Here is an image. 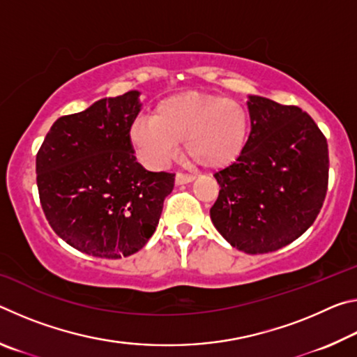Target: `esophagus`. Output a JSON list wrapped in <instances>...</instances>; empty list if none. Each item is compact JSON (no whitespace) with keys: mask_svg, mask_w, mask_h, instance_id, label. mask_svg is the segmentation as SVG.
Returning <instances> with one entry per match:
<instances>
[{"mask_svg":"<svg viewBox=\"0 0 357 357\" xmlns=\"http://www.w3.org/2000/svg\"><path fill=\"white\" fill-rule=\"evenodd\" d=\"M193 179H195V176H192V174H184V173H178V174H176V176H174V184H176V185H184V184H190Z\"/></svg>","mask_w":357,"mask_h":357,"instance_id":"esophagus-1","label":"esophagus"}]
</instances>
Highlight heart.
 I'll return each mask as SVG.
<instances>
[{"mask_svg":"<svg viewBox=\"0 0 357 357\" xmlns=\"http://www.w3.org/2000/svg\"><path fill=\"white\" fill-rule=\"evenodd\" d=\"M249 130V113L239 102L184 91L159 102L153 118L135 119L129 138L151 165L167 164L178 153L179 142H184L192 162L220 170L243 154Z\"/></svg>","mask_w":357,"mask_h":357,"instance_id":"1","label":"heart"}]
</instances>
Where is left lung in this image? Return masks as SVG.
<instances>
[{
    "label": "left lung",
    "mask_w": 357,
    "mask_h": 357,
    "mask_svg": "<svg viewBox=\"0 0 357 357\" xmlns=\"http://www.w3.org/2000/svg\"><path fill=\"white\" fill-rule=\"evenodd\" d=\"M250 135L236 162L214 176L211 220L229 245L257 255L279 250L315 222L328 190L329 153L299 107L247 96Z\"/></svg>",
    "instance_id": "left-lung-1"
}]
</instances>
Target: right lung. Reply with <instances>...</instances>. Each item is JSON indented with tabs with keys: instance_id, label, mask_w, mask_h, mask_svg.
Listing matches in <instances>:
<instances>
[{
	"instance_id": "right-lung-1",
	"label": "right lung",
	"mask_w": 357,
	"mask_h": 357,
	"mask_svg": "<svg viewBox=\"0 0 357 357\" xmlns=\"http://www.w3.org/2000/svg\"><path fill=\"white\" fill-rule=\"evenodd\" d=\"M140 91L104 98L55 121L36 157L40 204L63 241L86 255L118 259L155 231L174 174L137 162L129 130Z\"/></svg>"
}]
</instances>
